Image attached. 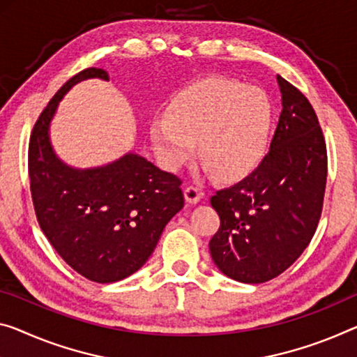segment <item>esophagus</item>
Returning <instances> with one entry per match:
<instances>
[{
    "mask_svg": "<svg viewBox=\"0 0 357 357\" xmlns=\"http://www.w3.org/2000/svg\"><path fill=\"white\" fill-rule=\"evenodd\" d=\"M202 196H204V193H202V190L199 188V186H196V185L186 186V190H185L186 202H190V204H196V202H199L202 199Z\"/></svg>",
    "mask_w": 357,
    "mask_h": 357,
    "instance_id": "obj_1",
    "label": "esophagus"
}]
</instances>
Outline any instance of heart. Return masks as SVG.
<instances>
[{"label":"heart","mask_w":357,"mask_h":357,"mask_svg":"<svg viewBox=\"0 0 357 357\" xmlns=\"http://www.w3.org/2000/svg\"><path fill=\"white\" fill-rule=\"evenodd\" d=\"M273 105L259 87L211 76L186 86L151 121L150 137L164 167L177 171L195 155L225 180L250 174L266 156Z\"/></svg>","instance_id":"1"}]
</instances>
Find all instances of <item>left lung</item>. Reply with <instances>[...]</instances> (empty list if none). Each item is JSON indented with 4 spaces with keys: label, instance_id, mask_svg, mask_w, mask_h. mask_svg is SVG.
<instances>
[{
    "label": "left lung",
    "instance_id": "left-lung-1",
    "mask_svg": "<svg viewBox=\"0 0 357 357\" xmlns=\"http://www.w3.org/2000/svg\"><path fill=\"white\" fill-rule=\"evenodd\" d=\"M282 112L270 153L211 204L220 217L212 260L234 281L260 284L279 276L308 248L319 223L327 182V146L311 107L278 76Z\"/></svg>",
    "mask_w": 357,
    "mask_h": 357
}]
</instances>
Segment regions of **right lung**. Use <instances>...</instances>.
Here are the masks:
<instances>
[{
  "label": "right lung",
  "mask_w": 357,
  "mask_h": 357,
  "mask_svg": "<svg viewBox=\"0 0 357 357\" xmlns=\"http://www.w3.org/2000/svg\"><path fill=\"white\" fill-rule=\"evenodd\" d=\"M87 78L108 79V73L94 67L79 71L33 126L30 191L38 223L57 254L81 276L108 284L144 266L185 197L177 175L134 153L84 171L59 160L49 140V123L65 92Z\"/></svg>",
  "instance_id": "1"
}]
</instances>
